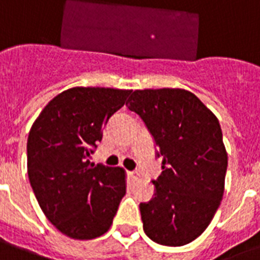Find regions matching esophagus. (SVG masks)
I'll return each instance as SVG.
<instances>
[{"label":"esophagus","mask_w":260,"mask_h":260,"mask_svg":"<svg viewBox=\"0 0 260 260\" xmlns=\"http://www.w3.org/2000/svg\"><path fill=\"white\" fill-rule=\"evenodd\" d=\"M128 177H129V179L132 182L138 181V174L136 173H131V171H128Z\"/></svg>","instance_id":"obj_1"}]
</instances>
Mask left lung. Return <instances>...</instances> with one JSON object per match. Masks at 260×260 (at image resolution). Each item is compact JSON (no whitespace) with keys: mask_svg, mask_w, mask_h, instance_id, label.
<instances>
[{"mask_svg":"<svg viewBox=\"0 0 260 260\" xmlns=\"http://www.w3.org/2000/svg\"><path fill=\"white\" fill-rule=\"evenodd\" d=\"M128 109L146 122L163 158L155 197L140 204L143 230L158 244L201 236L224 196L228 154L217 117L185 89L135 90Z\"/></svg>","mask_w":260,"mask_h":260,"instance_id":"1","label":"left lung"}]
</instances>
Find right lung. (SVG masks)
Instances as JSON below:
<instances>
[{
    "label": "right lung",
    "mask_w": 260,
    "mask_h": 260,
    "mask_svg": "<svg viewBox=\"0 0 260 260\" xmlns=\"http://www.w3.org/2000/svg\"><path fill=\"white\" fill-rule=\"evenodd\" d=\"M131 91L71 87L52 98L30 126V186L43 213L69 238L90 240L108 232L125 196V170L90 159L102 128Z\"/></svg>",
    "instance_id": "1"
}]
</instances>
